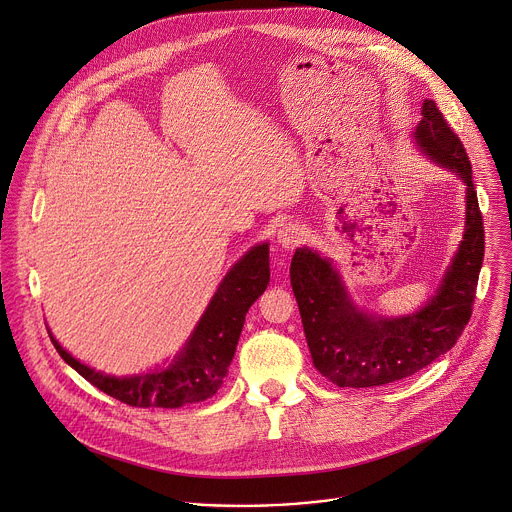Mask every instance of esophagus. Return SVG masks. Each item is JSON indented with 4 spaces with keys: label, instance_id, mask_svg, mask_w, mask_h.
Wrapping results in <instances>:
<instances>
[{
    "label": "esophagus",
    "instance_id": "34e87169",
    "mask_svg": "<svg viewBox=\"0 0 512 512\" xmlns=\"http://www.w3.org/2000/svg\"><path fill=\"white\" fill-rule=\"evenodd\" d=\"M302 228L300 226H296V224H284L280 230H278V234H276V240H278V244L282 246V248H286V250H290V248H294V246H298L300 242H302Z\"/></svg>",
    "mask_w": 512,
    "mask_h": 512
}]
</instances>
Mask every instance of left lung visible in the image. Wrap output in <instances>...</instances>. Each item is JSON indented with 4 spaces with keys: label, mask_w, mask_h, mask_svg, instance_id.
I'll return each mask as SVG.
<instances>
[{
    "label": "left lung",
    "mask_w": 512,
    "mask_h": 512,
    "mask_svg": "<svg viewBox=\"0 0 512 512\" xmlns=\"http://www.w3.org/2000/svg\"><path fill=\"white\" fill-rule=\"evenodd\" d=\"M412 135L432 163L452 171L466 187L462 242L426 304L401 317L367 313L351 298L333 260L304 246L290 262V286L313 363L339 387H375L418 373L456 345L472 315L484 260L472 167L434 100H424L422 121Z\"/></svg>",
    "instance_id": "8db88e82"
}]
</instances>
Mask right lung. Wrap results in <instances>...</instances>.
<instances>
[{
	"mask_svg": "<svg viewBox=\"0 0 512 512\" xmlns=\"http://www.w3.org/2000/svg\"><path fill=\"white\" fill-rule=\"evenodd\" d=\"M270 282L268 242L252 246L224 276L181 351L147 373L117 377L74 359L50 333L58 355L88 383L133 407H181L212 397L228 367L254 300Z\"/></svg>",
	"mask_w": 512,
	"mask_h": 512,
	"instance_id": "1",
	"label": "right lung"
}]
</instances>
